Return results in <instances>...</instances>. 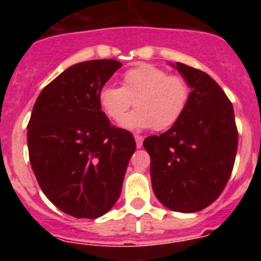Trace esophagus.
Returning a JSON list of instances; mask_svg holds the SVG:
<instances>
[{
    "label": "esophagus",
    "instance_id": "esophagus-1",
    "mask_svg": "<svg viewBox=\"0 0 261 261\" xmlns=\"http://www.w3.org/2000/svg\"><path fill=\"white\" fill-rule=\"evenodd\" d=\"M135 140H136V146L140 149V147H142V142H144V137L142 136H138L136 135L135 136Z\"/></svg>",
    "mask_w": 261,
    "mask_h": 261
}]
</instances>
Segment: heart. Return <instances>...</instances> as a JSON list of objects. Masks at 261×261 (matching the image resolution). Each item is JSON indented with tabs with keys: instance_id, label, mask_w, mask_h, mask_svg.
<instances>
[{
	"instance_id": "obj_1",
	"label": "heart",
	"mask_w": 261,
	"mask_h": 261,
	"mask_svg": "<svg viewBox=\"0 0 261 261\" xmlns=\"http://www.w3.org/2000/svg\"><path fill=\"white\" fill-rule=\"evenodd\" d=\"M191 89L186 78L168 74L150 64L129 69L121 87L106 85L98 94L100 110L112 121H120L135 103L138 108L124 118L121 125L130 130L171 128L181 119L190 102Z\"/></svg>"
}]
</instances>
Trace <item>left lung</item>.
Returning <instances> with one entry per match:
<instances>
[{
  "label": "left lung",
  "instance_id": "obj_1",
  "mask_svg": "<svg viewBox=\"0 0 261 261\" xmlns=\"http://www.w3.org/2000/svg\"><path fill=\"white\" fill-rule=\"evenodd\" d=\"M170 65L190 85V102L175 125L145 138L144 147L159 202L170 211L195 213L211 205L229 180L238 130L232 105L211 75L181 62Z\"/></svg>",
  "mask_w": 261,
  "mask_h": 261
}]
</instances>
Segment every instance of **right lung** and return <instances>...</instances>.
<instances>
[{"mask_svg":"<svg viewBox=\"0 0 261 261\" xmlns=\"http://www.w3.org/2000/svg\"><path fill=\"white\" fill-rule=\"evenodd\" d=\"M121 68L116 60L71 65L43 89L27 125L31 167L41 191L60 211L95 220L119 199L132 133L111 125L98 94Z\"/></svg>","mask_w":261,"mask_h":261,"instance_id":"1","label":"right lung"}]
</instances>
